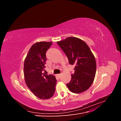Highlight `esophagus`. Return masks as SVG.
<instances>
[{
  "label": "esophagus",
  "mask_w": 121,
  "mask_h": 121,
  "mask_svg": "<svg viewBox=\"0 0 121 121\" xmlns=\"http://www.w3.org/2000/svg\"><path fill=\"white\" fill-rule=\"evenodd\" d=\"M60 76H61L60 74H57V77L58 78H59L60 77Z\"/></svg>",
  "instance_id": "obj_1"
}]
</instances>
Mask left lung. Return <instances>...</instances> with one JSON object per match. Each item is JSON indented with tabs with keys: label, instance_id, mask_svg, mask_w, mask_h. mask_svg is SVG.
I'll list each match as a JSON object with an SVG mask.
<instances>
[{
	"label": "left lung",
	"instance_id": "1",
	"mask_svg": "<svg viewBox=\"0 0 121 121\" xmlns=\"http://www.w3.org/2000/svg\"><path fill=\"white\" fill-rule=\"evenodd\" d=\"M57 43L66 54L69 65H75L67 87L75 93L84 92L92 85L95 76L96 64L93 54L87 44L78 38L67 37Z\"/></svg>",
	"mask_w": 121,
	"mask_h": 121
}]
</instances>
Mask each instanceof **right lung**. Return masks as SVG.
Instances as JSON below:
<instances>
[{"label": "right lung", "instance_id": "1", "mask_svg": "<svg viewBox=\"0 0 121 121\" xmlns=\"http://www.w3.org/2000/svg\"><path fill=\"white\" fill-rule=\"evenodd\" d=\"M52 42H38L29 49L24 65L26 84L31 92L38 98L47 99L55 92L56 80L52 75H46L42 71L45 68L46 52L52 45Z\"/></svg>", "mask_w": 121, "mask_h": 121}]
</instances>
